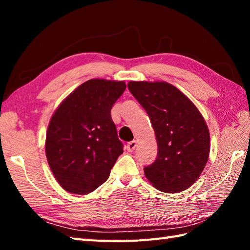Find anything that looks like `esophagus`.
Listing matches in <instances>:
<instances>
[{
	"label": "esophagus",
	"instance_id": "obj_1",
	"mask_svg": "<svg viewBox=\"0 0 250 250\" xmlns=\"http://www.w3.org/2000/svg\"><path fill=\"white\" fill-rule=\"evenodd\" d=\"M136 145H137V143H136V141H132V142H129L128 144H126V150L128 151H133L134 149H135V147H136Z\"/></svg>",
	"mask_w": 250,
	"mask_h": 250
}]
</instances>
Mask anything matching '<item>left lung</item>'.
Here are the masks:
<instances>
[{"mask_svg":"<svg viewBox=\"0 0 250 250\" xmlns=\"http://www.w3.org/2000/svg\"><path fill=\"white\" fill-rule=\"evenodd\" d=\"M128 88L149 116L158 144L157 159L144 167L145 176L163 192L189 188L209 155V132L203 116L171 83L130 82Z\"/></svg>","mask_w":250,"mask_h":250,"instance_id":"8db88e82","label":"left lung"}]
</instances>
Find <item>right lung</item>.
I'll return each mask as SVG.
<instances>
[{"label": "right lung", "mask_w": 250, "mask_h": 250, "mask_svg": "<svg viewBox=\"0 0 250 250\" xmlns=\"http://www.w3.org/2000/svg\"><path fill=\"white\" fill-rule=\"evenodd\" d=\"M125 90V82L90 79L52 115L46 134V157L57 182L68 192H92L107 180L124 152L110 109Z\"/></svg>", "instance_id": "obj_1"}]
</instances>
